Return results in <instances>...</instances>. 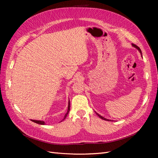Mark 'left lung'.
<instances>
[{
	"mask_svg": "<svg viewBox=\"0 0 158 158\" xmlns=\"http://www.w3.org/2000/svg\"><path fill=\"white\" fill-rule=\"evenodd\" d=\"M132 46H134V47H136V48L138 50V51H140V52H141V50H140V49L139 48V47H138L137 45H135V44H132ZM97 114H98V117H99L100 118H102L103 119V120H106V121H109V119H107V118H104V117H102L101 115H100V114H99L98 113H96Z\"/></svg>",
	"mask_w": 158,
	"mask_h": 158,
	"instance_id": "left-lung-1",
	"label": "left lung"
}]
</instances>
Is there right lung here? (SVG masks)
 Returning a JSON list of instances; mask_svg holds the SVG:
<instances>
[{"label": "right lung", "instance_id": "obj_1", "mask_svg": "<svg viewBox=\"0 0 158 158\" xmlns=\"http://www.w3.org/2000/svg\"><path fill=\"white\" fill-rule=\"evenodd\" d=\"M70 100H69V106H68V110H67V112L66 113V114H64V118H63V121L64 120V119L66 118V117L67 116V114H68V113H69V111H70ZM31 121H33V122H34V123H37V124H40V125H45V122L44 121H37V120H31Z\"/></svg>", "mask_w": 158, "mask_h": 158}]
</instances>
